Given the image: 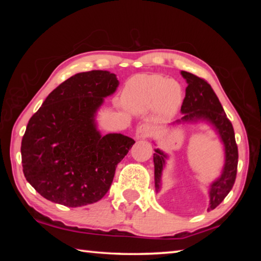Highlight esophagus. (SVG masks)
<instances>
[{"mask_svg": "<svg viewBox=\"0 0 261 261\" xmlns=\"http://www.w3.org/2000/svg\"><path fill=\"white\" fill-rule=\"evenodd\" d=\"M152 132H153V127L149 124L144 123V124H140L138 127H137L136 137L138 139H144V138H147V137L151 136Z\"/></svg>", "mask_w": 261, "mask_h": 261, "instance_id": "1", "label": "esophagus"}]
</instances>
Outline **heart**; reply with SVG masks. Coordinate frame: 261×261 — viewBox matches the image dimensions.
Returning a JSON list of instances; mask_svg holds the SVG:
<instances>
[{
  "label": "heart",
  "mask_w": 261,
  "mask_h": 261,
  "mask_svg": "<svg viewBox=\"0 0 261 261\" xmlns=\"http://www.w3.org/2000/svg\"><path fill=\"white\" fill-rule=\"evenodd\" d=\"M122 101L131 112L155 107L162 115H171L182 102V88L178 83L160 74H140L126 83Z\"/></svg>",
  "instance_id": "obj_1"
}]
</instances>
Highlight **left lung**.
I'll return each instance as SVG.
<instances>
[{"instance_id": "obj_1", "label": "left lung", "mask_w": 261, "mask_h": 261, "mask_svg": "<svg viewBox=\"0 0 261 261\" xmlns=\"http://www.w3.org/2000/svg\"><path fill=\"white\" fill-rule=\"evenodd\" d=\"M182 76L187 79L188 87L185 91L182 108H180V112L184 114L180 121H193L198 118L210 121L219 131L226 147V165L223 168V173L211 187L208 211H212L223 201L235 183L238 163V148L235 140V132H233L231 122L229 121L219 98L210 84L204 78L187 71H182ZM165 158V154L155 149L153 160L156 188H159V183H160Z\"/></svg>"}]
</instances>
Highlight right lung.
Returning <instances> with one entry per match:
<instances>
[{
	"label": "right lung",
	"instance_id": "add662e5",
	"mask_svg": "<svg viewBox=\"0 0 261 261\" xmlns=\"http://www.w3.org/2000/svg\"><path fill=\"white\" fill-rule=\"evenodd\" d=\"M117 86L108 71L77 73L50 92L30 118L20 147L23 173L43 198L79 207L108 192L117 163L135 144L126 136L102 137L95 129L96 109Z\"/></svg>",
	"mask_w": 261,
	"mask_h": 261
}]
</instances>
